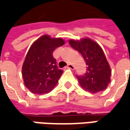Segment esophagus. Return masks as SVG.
<instances>
[{"instance_id":"obj_1","label":"esophagus","mask_w":130,"mask_h":130,"mask_svg":"<svg viewBox=\"0 0 130 130\" xmlns=\"http://www.w3.org/2000/svg\"><path fill=\"white\" fill-rule=\"evenodd\" d=\"M66 68H69V69H74V66L71 64H68V65L66 66Z\"/></svg>"}]
</instances>
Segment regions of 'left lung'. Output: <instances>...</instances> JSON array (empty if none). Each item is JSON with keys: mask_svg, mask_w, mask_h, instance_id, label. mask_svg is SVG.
Wrapping results in <instances>:
<instances>
[{"mask_svg": "<svg viewBox=\"0 0 130 130\" xmlns=\"http://www.w3.org/2000/svg\"><path fill=\"white\" fill-rule=\"evenodd\" d=\"M69 44L84 57L87 65L84 75L76 76L81 87L96 93L105 90L111 81V68L100 46L90 38L70 40Z\"/></svg>", "mask_w": 130, "mask_h": 130, "instance_id": "8db88e82", "label": "left lung"}]
</instances>
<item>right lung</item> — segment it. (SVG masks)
<instances>
[{
	"label": "right lung",
	"mask_w": 130,
	"mask_h": 130,
	"mask_svg": "<svg viewBox=\"0 0 130 130\" xmlns=\"http://www.w3.org/2000/svg\"><path fill=\"white\" fill-rule=\"evenodd\" d=\"M62 38L43 35L31 46L22 65V77L25 87L32 93L43 94L52 90L63 71L59 69L53 51L64 45Z\"/></svg>",
	"instance_id": "add662e5"
}]
</instances>
